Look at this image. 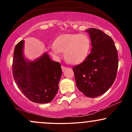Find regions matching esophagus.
<instances>
[{"mask_svg": "<svg viewBox=\"0 0 132 132\" xmlns=\"http://www.w3.org/2000/svg\"><path fill=\"white\" fill-rule=\"evenodd\" d=\"M61 69H62V71H64L65 70H66V69H67V68H66V67H64V66H61Z\"/></svg>", "mask_w": 132, "mask_h": 132, "instance_id": "obj_1", "label": "esophagus"}]
</instances>
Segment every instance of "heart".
<instances>
[{
	"instance_id": "heart-1",
	"label": "heart",
	"mask_w": 132,
	"mask_h": 132,
	"mask_svg": "<svg viewBox=\"0 0 132 132\" xmlns=\"http://www.w3.org/2000/svg\"><path fill=\"white\" fill-rule=\"evenodd\" d=\"M90 49V40L84 34H63L54 42L50 48L53 56L59 57L64 52L65 60L70 64H75L85 60Z\"/></svg>"
}]
</instances>
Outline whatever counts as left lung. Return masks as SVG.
I'll list each match as a JSON object with an SVG mask.
<instances>
[{"label": "left lung", "mask_w": 132, "mask_h": 132, "mask_svg": "<svg viewBox=\"0 0 132 132\" xmlns=\"http://www.w3.org/2000/svg\"><path fill=\"white\" fill-rule=\"evenodd\" d=\"M91 51L82 63L72 68L76 86L88 97H96L111 87L117 72V51L112 38L96 28L86 30Z\"/></svg>", "instance_id": "8db88e82"}]
</instances>
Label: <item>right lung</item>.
Instances as JSON below:
<instances>
[{"instance_id": "obj_1", "label": "right lung", "mask_w": 132, "mask_h": 132, "mask_svg": "<svg viewBox=\"0 0 132 132\" xmlns=\"http://www.w3.org/2000/svg\"><path fill=\"white\" fill-rule=\"evenodd\" d=\"M13 76L18 87L33 102H50L58 91L62 75L61 64L52 61L45 52L33 61L24 54V41L16 45L13 52Z\"/></svg>"}]
</instances>
